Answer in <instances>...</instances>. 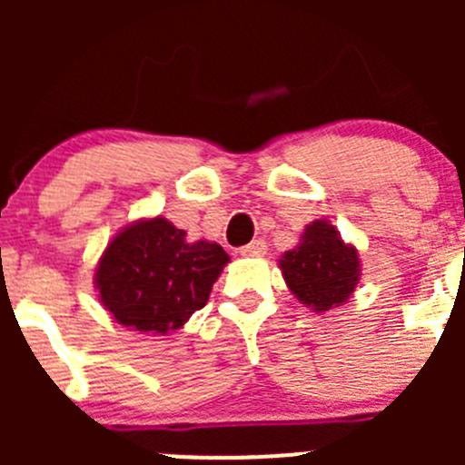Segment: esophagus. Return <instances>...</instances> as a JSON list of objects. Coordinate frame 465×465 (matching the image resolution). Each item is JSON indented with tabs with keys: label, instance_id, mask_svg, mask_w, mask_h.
Segmentation results:
<instances>
[{
	"label": "esophagus",
	"instance_id": "34e87169",
	"mask_svg": "<svg viewBox=\"0 0 465 465\" xmlns=\"http://www.w3.org/2000/svg\"><path fill=\"white\" fill-rule=\"evenodd\" d=\"M265 250H267V245H265V241H252V242H247L245 247H241V254L242 256H262L265 254Z\"/></svg>",
	"mask_w": 465,
	"mask_h": 465
}]
</instances>
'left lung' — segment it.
Here are the masks:
<instances>
[{
	"mask_svg": "<svg viewBox=\"0 0 465 465\" xmlns=\"http://www.w3.org/2000/svg\"><path fill=\"white\" fill-rule=\"evenodd\" d=\"M281 272L299 302L317 312L331 311L344 303L358 285V250L344 245L326 220H315L303 232L299 247L285 252Z\"/></svg>",
	"mask_w": 465,
	"mask_h": 465,
	"instance_id": "obj_1",
	"label": "left lung"
}]
</instances>
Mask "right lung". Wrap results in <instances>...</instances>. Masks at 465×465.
<instances>
[{
    "instance_id": "obj_1",
    "label": "right lung",
    "mask_w": 465,
    "mask_h": 465,
    "mask_svg": "<svg viewBox=\"0 0 465 465\" xmlns=\"http://www.w3.org/2000/svg\"><path fill=\"white\" fill-rule=\"evenodd\" d=\"M229 262L215 242H189L166 218L125 227L96 267L101 302L114 320L142 332L166 335L209 302Z\"/></svg>"
}]
</instances>
